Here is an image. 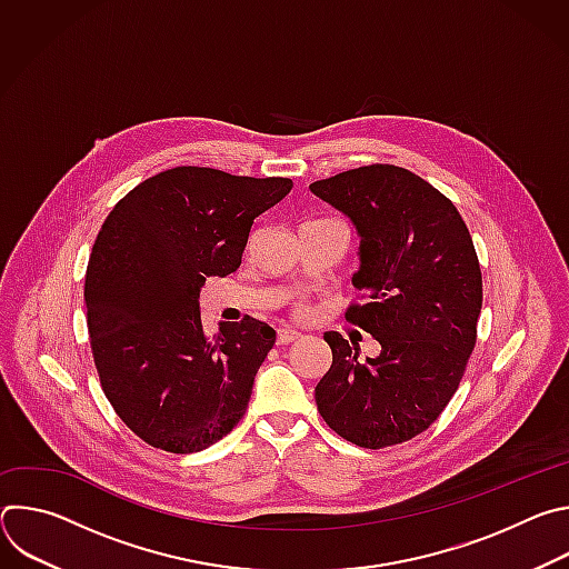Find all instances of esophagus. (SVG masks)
<instances>
[{
    "mask_svg": "<svg viewBox=\"0 0 569 569\" xmlns=\"http://www.w3.org/2000/svg\"><path fill=\"white\" fill-rule=\"evenodd\" d=\"M299 338H301V333H297V331H292V329H279V331H277V345H281V347L292 345V342H297Z\"/></svg>",
    "mask_w": 569,
    "mask_h": 569,
    "instance_id": "34e87169",
    "label": "esophagus"
}]
</instances>
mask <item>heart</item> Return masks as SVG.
Instances as JSON below:
<instances>
[{"instance_id": "b5f03b06", "label": "heart", "mask_w": 569, "mask_h": 569, "mask_svg": "<svg viewBox=\"0 0 569 569\" xmlns=\"http://www.w3.org/2000/svg\"><path fill=\"white\" fill-rule=\"evenodd\" d=\"M292 315H295V317H301V315H306V306H303L301 301H299V303H295V306H292Z\"/></svg>"}]
</instances>
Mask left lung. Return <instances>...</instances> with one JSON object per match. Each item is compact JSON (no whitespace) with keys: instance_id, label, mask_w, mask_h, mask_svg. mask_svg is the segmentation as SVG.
<instances>
[{"instance_id":"obj_1","label":"left lung","mask_w":569,"mask_h":569,"mask_svg":"<svg viewBox=\"0 0 569 569\" xmlns=\"http://www.w3.org/2000/svg\"><path fill=\"white\" fill-rule=\"evenodd\" d=\"M358 227L360 290L347 321L382 351L323 336L333 365L315 387L317 412L342 439L380 450L426 432L455 396L477 342L481 270L470 231L441 191L393 164H369L310 184Z\"/></svg>"}]
</instances>
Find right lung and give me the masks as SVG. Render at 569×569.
I'll return each mask as SVG.
<instances>
[{
    "label": "right lung",
    "mask_w": 569,
    "mask_h": 569,
    "mask_svg": "<svg viewBox=\"0 0 569 569\" xmlns=\"http://www.w3.org/2000/svg\"><path fill=\"white\" fill-rule=\"evenodd\" d=\"M290 189V178L176 167L101 224L86 272L90 347L106 398L148 446L200 452L246 415L277 333L246 315L209 336L198 297L240 266L254 218Z\"/></svg>",
    "instance_id": "obj_1"
}]
</instances>
